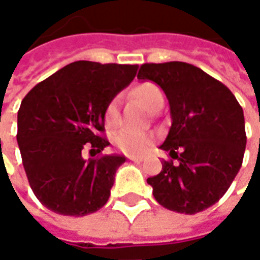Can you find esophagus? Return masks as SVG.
<instances>
[{
	"mask_svg": "<svg viewBox=\"0 0 260 260\" xmlns=\"http://www.w3.org/2000/svg\"><path fill=\"white\" fill-rule=\"evenodd\" d=\"M131 161H136V163H139V161H143V157H136V156H128Z\"/></svg>",
	"mask_w": 260,
	"mask_h": 260,
	"instance_id": "obj_1",
	"label": "esophagus"
}]
</instances>
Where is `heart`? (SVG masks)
Returning <instances> with one entry per match:
<instances>
[{"instance_id": "heart-1", "label": "heart", "mask_w": 260, "mask_h": 260, "mask_svg": "<svg viewBox=\"0 0 260 260\" xmlns=\"http://www.w3.org/2000/svg\"><path fill=\"white\" fill-rule=\"evenodd\" d=\"M131 96L139 102L150 113H156L164 104L163 91L158 89V86L150 82H143L132 87ZM104 125L108 129H114L119 121L118 100L113 99L107 103L103 114ZM152 143V138L145 134H132V132H121L115 138V145L121 152L126 154H141L146 150Z\"/></svg>"}]
</instances>
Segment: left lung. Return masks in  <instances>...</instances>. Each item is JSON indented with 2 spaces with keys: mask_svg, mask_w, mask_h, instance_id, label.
Here are the masks:
<instances>
[{
  "mask_svg": "<svg viewBox=\"0 0 260 260\" xmlns=\"http://www.w3.org/2000/svg\"><path fill=\"white\" fill-rule=\"evenodd\" d=\"M138 79L153 80L163 89L173 119L160 146L170 158L163 160L157 175L147 178L154 199L185 214L213 206L244 160L246 135L240 103L220 80L180 61L141 65Z\"/></svg>",
  "mask_w": 260,
  "mask_h": 260,
  "instance_id": "8db88e82",
  "label": "left lung"
}]
</instances>
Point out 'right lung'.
<instances>
[{
  "instance_id": "obj_1",
  "label": "right lung",
  "mask_w": 260,
  "mask_h": 260,
  "mask_svg": "<svg viewBox=\"0 0 260 260\" xmlns=\"http://www.w3.org/2000/svg\"><path fill=\"white\" fill-rule=\"evenodd\" d=\"M136 65L76 61L42 80L22 100L18 145L31 191L62 216H86L107 203L124 156L102 154L104 108L134 80ZM85 148L100 152L86 162Z\"/></svg>"
}]
</instances>
